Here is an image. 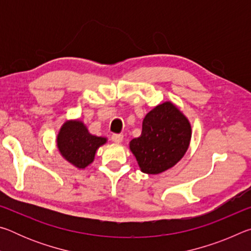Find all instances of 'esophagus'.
Masks as SVG:
<instances>
[{"mask_svg":"<svg viewBox=\"0 0 251 251\" xmlns=\"http://www.w3.org/2000/svg\"><path fill=\"white\" fill-rule=\"evenodd\" d=\"M110 138H112V141L114 143L120 144V143L123 142V139H124V136H123L122 134H113L112 137H110Z\"/></svg>","mask_w":251,"mask_h":251,"instance_id":"34e87169","label":"esophagus"}]
</instances>
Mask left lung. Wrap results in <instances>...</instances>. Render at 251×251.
<instances>
[{"instance_id":"1","label":"left lung","mask_w":251,"mask_h":251,"mask_svg":"<svg viewBox=\"0 0 251 251\" xmlns=\"http://www.w3.org/2000/svg\"><path fill=\"white\" fill-rule=\"evenodd\" d=\"M192 125L172 101L157 105L146 114L142 136L129 142L141 171L157 175L172 168L188 150Z\"/></svg>"}]
</instances>
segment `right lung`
Returning <instances> with one entry per match:
<instances>
[{"label": "right lung", "instance_id": "add662e5", "mask_svg": "<svg viewBox=\"0 0 251 251\" xmlns=\"http://www.w3.org/2000/svg\"><path fill=\"white\" fill-rule=\"evenodd\" d=\"M107 143V137L92 135L84 122L69 120L56 136V147L63 158L78 169H85L95 159L97 150Z\"/></svg>", "mask_w": 251, "mask_h": 251}]
</instances>
